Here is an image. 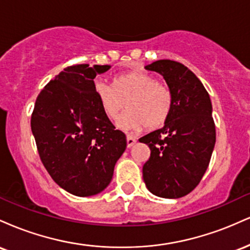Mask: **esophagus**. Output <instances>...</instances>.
<instances>
[{
  "label": "esophagus",
  "mask_w": 250,
  "mask_h": 250,
  "mask_svg": "<svg viewBox=\"0 0 250 250\" xmlns=\"http://www.w3.org/2000/svg\"><path fill=\"white\" fill-rule=\"evenodd\" d=\"M136 143V137L131 136V135H127V147L131 148Z\"/></svg>",
  "instance_id": "esophagus-1"
}]
</instances>
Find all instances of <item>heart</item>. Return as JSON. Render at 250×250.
Returning <instances> with one entry per match:
<instances>
[{
  "instance_id": "heart-1",
  "label": "heart",
  "mask_w": 250,
  "mask_h": 250,
  "mask_svg": "<svg viewBox=\"0 0 250 250\" xmlns=\"http://www.w3.org/2000/svg\"><path fill=\"white\" fill-rule=\"evenodd\" d=\"M95 94L103 113L116 120L125 107L129 108L116 123L121 130L160 128L171 109V94L156 79L141 71L122 74L113 80V87L97 82Z\"/></svg>"
}]
</instances>
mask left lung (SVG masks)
<instances>
[{"label":"left lung","mask_w":250,"mask_h":250,"mask_svg":"<svg viewBox=\"0 0 250 250\" xmlns=\"http://www.w3.org/2000/svg\"><path fill=\"white\" fill-rule=\"evenodd\" d=\"M145 68L163 76L171 94V109L161 129L139 140L150 148L143 180L151 194L179 199L199 185L213 154L216 133L210 97L182 63L159 60Z\"/></svg>","instance_id":"1"}]
</instances>
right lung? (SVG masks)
Returning a JSON list of instances; mask_svg holds the SVG:
<instances>
[{
	"instance_id": "obj_1",
	"label": "right lung",
	"mask_w": 250,
	"mask_h": 250,
	"mask_svg": "<svg viewBox=\"0 0 250 250\" xmlns=\"http://www.w3.org/2000/svg\"><path fill=\"white\" fill-rule=\"evenodd\" d=\"M110 65L67 67L37 96L31 131L48 173L75 196H93L113 179L127 139L103 113L94 79Z\"/></svg>"
}]
</instances>
